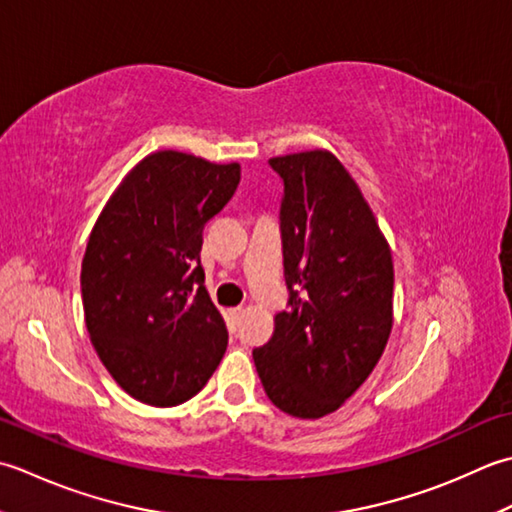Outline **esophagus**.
<instances>
[{
    "instance_id": "34e87169",
    "label": "esophagus",
    "mask_w": 512,
    "mask_h": 512,
    "mask_svg": "<svg viewBox=\"0 0 512 512\" xmlns=\"http://www.w3.org/2000/svg\"><path fill=\"white\" fill-rule=\"evenodd\" d=\"M243 316V309L241 307H234V309H227V320L232 322V325H236L238 318Z\"/></svg>"
}]
</instances>
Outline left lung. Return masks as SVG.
<instances>
[{
    "instance_id": "left-lung-1",
    "label": "left lung",
    "mask_w": 512,
    "mask_h": 512,
    "mask_svg": "<svg viewBox=\"0 0 512 512\" xmlns=\"http://www.w3.org/2000/svg\"><path fill=\"white\" fill-rule=\"evenodd\" d=\"M280 205L289 307L254 349L267 398L318 420L338 411L378 364L393 327V258L358 183L327 150L269 159Z\"/></svg>"
}]
</instances>
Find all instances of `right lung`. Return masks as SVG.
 <instances>
[{"label":"right lung","mask_w":512,"mask_h":512,"mask_svg":"<svg viewBox=\"0 0 512 512\" xmlns=\"http://www.w3.org/2000/svg\"><path fill=\"white\" fill-rule=\"evenodd\" d=\"M241 181L238 163L159 150L125 176L90 232L81 300L92 347L119 387L183 404L212 378L227 327L205 289L203 227Z\"/></svg>","instance_id":"add662e5"}]
</instances>
